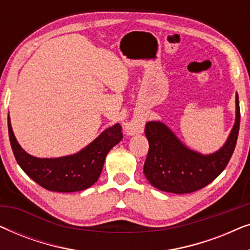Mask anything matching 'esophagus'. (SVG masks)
<instances>
[{"label":"esophagus","instance_id":"34e87169","mask_svg":"<svg viewBox=\"0 0 250 250\" xmlns=\"http://www.w3.org/2000/svg\"><path fill=\"white\" fill-rule=\"evenodd\" d=\"M125 131L128 135H134L139 134V133H142L143 131V124L140 122H131L125 126Z\"/></svg>","mask_w":250,"mask_h":250}]
</instances>
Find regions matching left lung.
Here are the masks:
<instances>
[{
	"label": "left lung",
	"mask_w": 250,
	"mask_h": 250,
	"mask_svg": "<svg viewBox=\"0 0 250 250\" xmlns=\"http://www.w3.org/2000/svg\"><path fill=\"white\" fill-rule=\"evenodd\" d=\"M240 126L239 98L235 94V121L227 141L209 155L188 148L163 122L146 124L149 141L143 173L150 184L172 193H191L203 189L216 179L227 167L237 143Z\"/></svg>",
	"instance_id": "left-lung-1"
}]
</instances>
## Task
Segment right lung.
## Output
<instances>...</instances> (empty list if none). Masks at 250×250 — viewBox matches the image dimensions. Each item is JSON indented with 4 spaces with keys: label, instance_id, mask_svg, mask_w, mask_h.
Here are the masks:
<instances>
[{
    "label": "right lung",
    "instance_id": "obj_1",
    "mask_svg": "<svg viewBox=\"0 0 250 250\" xmlns=\"http://www.w3.org/2000/svg\"><path fill=\"white\" fill-rule=\"evenodd\" d=\"M8 128L13 155L21 169L44 189L56 192H76L93 186L104 168L105 156L123 139L122 126L117 123L74 155L37 158L20 146L9 115Z\"/></svg>",
    "mask_w": 250,
    "mask_h": 250
}]
</instances>
